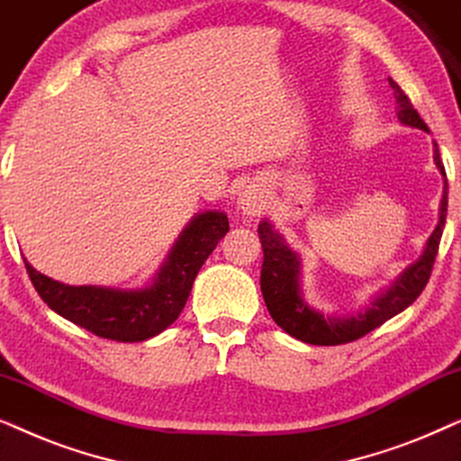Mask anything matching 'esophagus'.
<instances>
[{
    "instance_id": "obj_1",
    "label": "esophagus",
    "mask_w": 461,
    "mask_h": 461,
    "mask_svg": "<svg viewBox=\"0 0 461 461\" xmlns=\"http://www.w3.org/2000/svg\"><path fill=\"white\" fill-rule=\"evenodd\" d=\"M239 205H241L243 213H248V216H260L264 205H267V197H264V191L260 186L251 185L241 193Z\"/></svg>"
}]
</instances>
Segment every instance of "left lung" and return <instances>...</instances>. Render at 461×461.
Returning <instances> with one entry per match:
<instances>
[{
	"label": "left lung",
	"mask_w": 461,
	"mask_h": 461,
	"mask_svg": "<svg viewBox=\"0 0 461 461\" xmlns=\"http://www.w3.org/2000/svg\"><path fill=\"white\" fill-rule=\"evenodd\" d=\"M390 86H393L394 98L396 103H399L401 122L405 125H411V128L428 131L424 119H421L420 113L413 109L411 100H409L407 94L401 90V86L393 79H390ZM434 147H437V144H434ZM434 161H437L440 174L445 176V194L443 201H440V220L430 239H428L424 256H421L415 264H411L386 294L377 295V298L371 302L367 311L357 314V317L336 319L325 317V314H321L319 311H312V308L302 300L300 294L298 256L287 248L283 237L276 235L273 226L268 222H262L258 226V235H260L264 251L260 289L270 317L275 319V323L279 325L281 330H285L289 336L300 339V342L314 346L348 344L355 342L358 338L367 336L369 331H374L375 327L386 323L388 319H393L394 314L402 312L407 306H411L413 302L418 300V295L424 292L426 283L430 281L447 218V174L443 161H440L438 149L434 150Z\"/></svg>",
	"instance_id": "8db88e82"
}]
</instances>
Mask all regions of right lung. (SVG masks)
Listing matches in <instances>:
<instances>
[{"instance_id": "right-lung-1", "label": "right lung", "mask_w": 461, "mask_h": 461, "mask_svg": "<svg viewBox=\"0 0 461 461\" xmlns=\"http://www.w3.org/2000/svg\"><path fill=\"white\" fill-rule=\"evenodd\" d=\"M226 232V213H199L182 232L153 285L136 292L96 285H65L37 273L29 262H24V267L35 292L60 317L98 338L115 342H142L161 333L178 319L191 295L194 276Z\"/></svg>"}]
</instances>
